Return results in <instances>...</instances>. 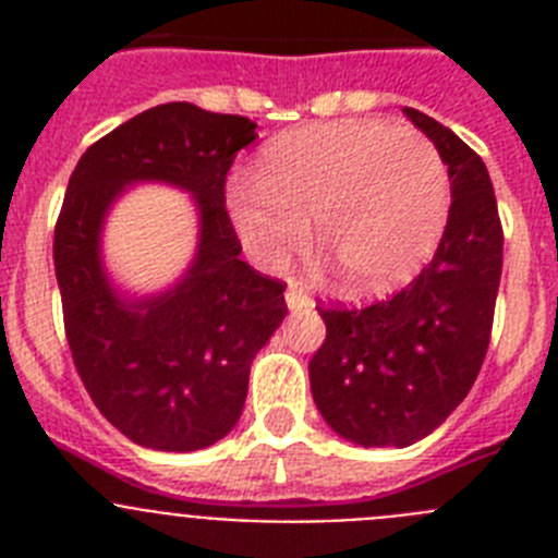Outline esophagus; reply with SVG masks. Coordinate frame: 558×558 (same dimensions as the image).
Instances as JSON below:
<instances>
[{
  "instance_id": "1",
  "label": "esophagus",
  "mask_w": 558,
  "mask_h": 558,
  "mask_svg": "<svg viewBox=\"0 0 558 558\" xmlns=\"http://www.w3.org/2000/svg\"><path fill=\"white\" fill-rule=\"evenodd\" d=\"M284 302H288L290 310H310V307H313V299H310V293L304 290L302 282H290L288 284Z\"/></svg>"
}]
</instances>
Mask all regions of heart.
Here are the masks:
<instances>
[{"instance_id": "b5f03b06", "label": "heart", "mask_w": 558, "mask_h": 558, "mask_svg": "<svg viewBox=\"0 0 558 558\" xmlns=\"http://www.w3.org/2000/svg\"><path fill=\"white\" fill-rule=\"evenodd\" d=\"M450 181L438 147L416 128L338 120L268 142L254 184L234 181L229 218L259 268L288 265L307 240L354 293H383L422 268L445 229Z\"/></svg>"}]
</instances>
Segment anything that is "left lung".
Returning a JSON list of instances; mask_svg holds the SVG:
<instances>
[{
  "mask_svg": "<svg viewBox=\"0 0 558 558\" xmlns=\"http://www.w3.org/2000/svg\"><path fill=\"white\" fill-rule=\"evenodd\" d=\"M405 117L438 147L450 215L436 254L408 288L368 307H318L327 338L310 388L327 425L360 447H408L463 402L483 366L502 270V226L489 170L450 128Z\"/></svg>",
  "mask_w": 558,
  "mask_h": 558,
  "instance_id": "8db88e82",
  "label": "left lung"
}]
</instances>
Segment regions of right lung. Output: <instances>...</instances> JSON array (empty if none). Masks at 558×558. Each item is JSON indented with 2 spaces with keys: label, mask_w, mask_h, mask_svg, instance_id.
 I'll list each match as a JSON object with an SVG mask.
<instances>
[{
  "label": "right lung",
  "mask_w": 558,
  "mask_h": 558,
  "mask_svg": "<svg viewBox=\"0 0 558 558\" xmlns=\"http://www.w3.org/2000/svg\"><path fill=\"white\" fill-rule=\"evenodd\" d=\"M256 122L165 102L97 140L77 161L56 223V276L72 360L88 397L133 445L192 452L243 413L251 360L288 315L284 284L240 259L226 175ZM136 180L193 192L199 254L167 294L122 300L99 259L101 220Z\"/></svg>",
  "instance_id": "right-lung-1"
}]
</instances>
